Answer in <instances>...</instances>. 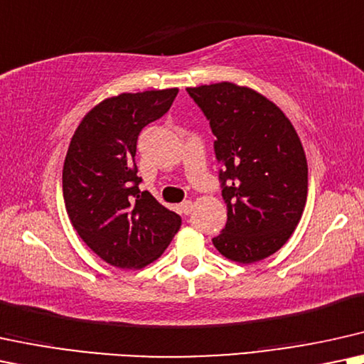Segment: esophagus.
I'll return each instance as SVG.
<instances>
[{"instance_id":"34e87169","label":"esophagus","mask_w":364,"mask_h":364,"mask_svg":"<svg viewBox=\"0 0 364 364\" xmlns=\"http://www.w3.org/2000/svg\"><path fill=\"white\" fill-rule=\"evenodd\" d=\"M179 211H181L183 215H190L191 211H193V203H191V201L188 200V201H185V203L179 205Z\"/></svg>"}]
</instances>
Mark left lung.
Instances as JSON below:
<instances>
[{"instance_id": "1", "label": "left lung", "mask_w": 364, "mask_h": 364, "mask_svg": "<svg viewBox=\"0 0 364 364\" xmlns=\"http://www.w3.org/2000/svg\"><path fill=\"white\" fill-rule=\"evenodd\" d=\"M210 121L227 225L213 238L228 260L254 264L296 230L307 200V159L292 122L274 102L232 82L188 87Z\"/></svg>"}]
</instances>
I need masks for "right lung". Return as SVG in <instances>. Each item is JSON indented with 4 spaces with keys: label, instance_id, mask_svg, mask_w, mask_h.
<instances>
[{
    "label": "right lung",
    "instance_id": "right-lung-1",
    "mask_svg": "<svg viewBox=\"0 0 364 364\" xmlns=\"http://www.w3.org/2000/svg\"><path fill=\"white\" fill-rule=\"evenodd\" d=\"M178 89L124 92L85 114L63 163L68 218L94 254L119 269H142L161 257L181 216L141 191L134 163L142 127L163 117Z\"/></svg>",
    "mask_w": 364,
    "mask_h": 364
}]
</instances>
